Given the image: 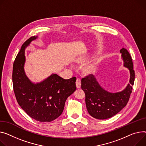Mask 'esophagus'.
<instances>
[{
  "instance_id": "obj_1",
  "label": "esophagus",
  "mask_w": 146,
  "mask_h": 146,
  "mask_svg": "<svg viewBox=\"0 0 146 146\" xmlns=\"http://www.w3.org/2000/svg\"><path fill=\"white\" fill-rule=\"evenodd\" d=\"M76 87L77 89L80 88L81 87V80L80 79H77L76 82Z\"/></svg>"
}]
</instances>
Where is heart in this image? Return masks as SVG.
Segmentation results:
<instances>
[{"instance_id":"obj_1","label":"heart","mask_w":146,"mask_h":146,"mask_svg":"<svg viewBox=\"0 0 146 146\" xmlns=\"http://www.w3.org/2000/svg\"><path fill=\"white\" fill-rule=\"evenodd\" d=\"M100 62V57H97L93 62L89 64L88 65H87L84 67V72L87 74L94 73Z\"/></svg>"}]
</instances>
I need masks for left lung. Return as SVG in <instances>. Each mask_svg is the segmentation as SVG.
I'll return each mask as SVG.
<instances>
[{
    "mask_svg": "<svg viewBox=\"0 0 146 146\" xmlns=\"http://www.w3.org/2000/svg\"><path fill=\"white\" fill-rule=\"evenodd\" d=\"M123 66L129 70V83L119 92L111 93L104 90L96 77L90 74L82 79V90L85 93L86 105L93 117L104 120L110 118L121 111L129 102L134 82V70L131 56L124 48L120 50Z\"/></svg>",
    "mask_w": 146,
    "mask_h": 146,
    "instance_id": "1",
    "label": "left lung"
}]
</instances>
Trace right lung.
<instances>
[{
	"label": "right lung",
	"instance_id": "obj_1",
	"mask_svg": "<svg viewBox=\"0 0 146 146\" xmlns=\"http://www.w3.org/2000/svg\"><path fill=\"white\" fill-rule=\"evenodd\" d=\"M37 36H32L22 46L13 66V90L18 104L32 119L52 121L62 114L66 100L76 90L75 77L64 79L52 74L43 81L34 83L26 76L24 65L26 48Z\"/></svg>",
	"mask_w": 146,
	"mask_h": 146
}]
</instances>
